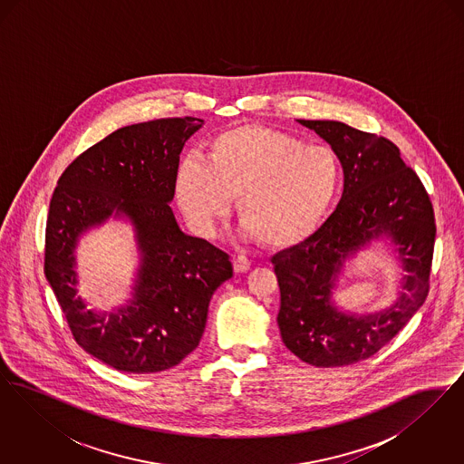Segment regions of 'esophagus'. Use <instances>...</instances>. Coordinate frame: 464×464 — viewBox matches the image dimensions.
Instances as JSON below:
<instances>
[{
    "instance_id": "34e87169",
    "label": "esophagus",
    "mask_w": 464,
    "mask_h": 464,
    "mask_svg": "<svg viewBox=\"0 0 464 464\" xmlns=\"http://www.w3.org/2000/svg\"><path fill=\"white\" fill-rule=\"evenodd\" d=\"M250 259L248 257H245V256H237L235 259H233V267H235V271L237 273H245V271H248L250 269Z\"/></svg>"
}]
</instances>
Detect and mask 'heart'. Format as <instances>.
Masks as SVG:
<instances>
[{
    "instance_id": "b5f03b06",
    "label": "heart",
    "mask_w": 464,
    "mask_h": 464,
    "mask_svg": "<svg viewBox=\"0 0 464 464\" xmlns=\"http://www.w3.org/2000/svg\"><path fill=\"white\" fill-rule=\"evenodd\" d=\"M341 161L324 144L263 125L214 135L203 161L186 156L176 174L179 205L201 235H212L238 198V218L267 246L303 242L324 219L341 186Z\"/></svg>"
}]
</instances>
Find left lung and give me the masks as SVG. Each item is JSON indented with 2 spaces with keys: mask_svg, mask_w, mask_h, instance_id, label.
Returning <instances> with one entry per match:
<instances>
[{
  "mask_svg": "<svg viewBox=\"0 0 464 464\" xmlns=\"http://www.w3.org/2000/svg\"><path fill=\"white\" fill-rule=\"evenodd\" d=\"M299 123L331 144L344 170V191L314 235L271 259L280 287L278 327L299 360L343 367L377 353L422 306L430 290L435 212L420 176L390 139L331 120ZM381 234L399 243L410 271L406 290L382 314L346 317L330 304L333 278L346 256Z\"/></svg>",
  "mask_w": 464,
  "mask_h": 464,
  "instance_id": "1",
  "label": "left lung"
}]
</instances>
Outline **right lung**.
Wrapping results in <instances>:
<instances>
[{
	"instance_id": "add662e5",
	"label": "right lung",
	"mask_w": 464,
	"mask_h": 464,
	"mask_svg": "<svg viewBox=\"0 0 464 464\" xmlns=\"http://www.w3.org/2000/svg\"><path fill=\"white\" fill-rule=\"evenodd\" d=\"M201 123L184 116L118 129L67 165L50 199L44 276L74 341L116 371L151 374L180 363L199 344L214 290L233 276L229 256L184 235L169 205L179 155ZM112 211L134 222L143 266L133 304L108 317L73 297L72 250Z\"/></svg>"
}]
</instances>
